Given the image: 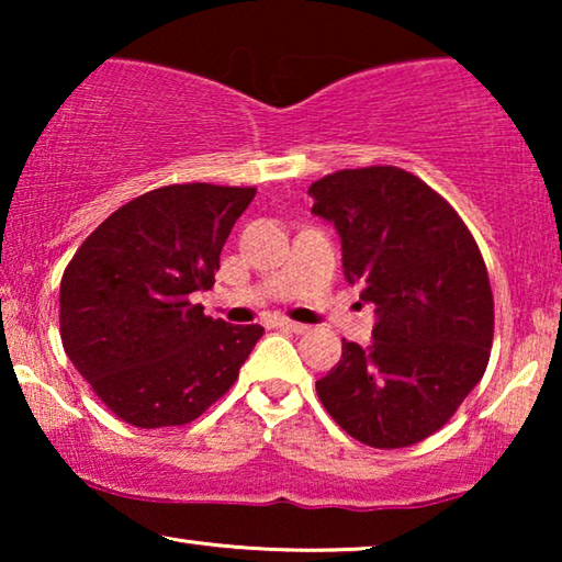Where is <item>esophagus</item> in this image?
<instances>
[{
	"label": "esophagus",
	"mask_w": 562,
	"mask_h": 562,
	"mask_svg": "<svg viewBox=\"0 0 562 562\" xmlns=\"http://www.w3.org/2000/svg\"><path fill=\"white\" fill-rule=\"evenodd\" d=\"M276 327H281V329H289V333H296V335H304V333H310V327L302 325V322H291V319H279V322H276Z\"/></svg>",
	"instance_id": "esophagus-1"
}]
</instances>
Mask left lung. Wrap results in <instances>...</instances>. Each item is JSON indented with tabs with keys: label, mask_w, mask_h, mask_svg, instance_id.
<instances>
[{
	"label": "left lung",
	"mask_w": 562,
	"mask_h": 562,
	"mask_svg": "<svg viewBox=\"0 0 562 562\" xmlns=\"http://www.w3.org/2000/svg\"><path fill=\"white\" fill-rule=\"evenodd\" d=\"M310 194L312 212L340 235L345 279L375 306L373 342L342 340L340 363L317 381L319 402L358 442L409 448L435 435L486 371V263L458 212L404 168H345Z\"/></svg>",
	"instance_id": "1"
}]
</instances>
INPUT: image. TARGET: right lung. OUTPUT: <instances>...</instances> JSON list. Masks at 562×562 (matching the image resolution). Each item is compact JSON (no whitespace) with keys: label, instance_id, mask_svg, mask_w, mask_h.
Instances as JSON below:
<instances>
[{"label":"right lung","instance_id":"add662e5","mask_svg":"<svg viewBox=\"0 0 562 562\" xmlns=\"http://www.w3.org/2000/svg\"><path fill=\"white\" fill-rule=\"evenodd\" d=\"M252 187L173 183L112 212L60 279V340L114 417L189 425L225 396L263 335L191 304L212 289L222 245Z\"/></svg>","mask_w":562,"mask_h":562}]
</instances>
